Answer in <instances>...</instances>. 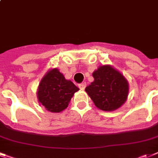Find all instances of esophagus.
<instances>
[{
	"mask_svg": "<svg viewBox=\"0 0 158 158\" xmlns=\"http://www.w3.org/2000/svg\"><path fill=\"white\" fill-rule=\"evenodd\" d=\"M79 89H81V90H84L86 88V83H81L79 84Z\"/></svg>",
	"mask_w": 158,
	"mask_h": 158,
	"instance_id": "1",
	"label": "esophagus"
}]
</instances>
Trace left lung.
Instances as JSON below:
<instances>
[{"instance_id":"1","label":"left lung","mask_w":158,"mask_h":158,"mask_svg":"<svg viewBox=\"0 0 158 158\" xmlns=\"http://www.w3.org/2000/svg\"><path fill=\"white\" fill-rule=\"evenodd\" d=\"M92 76L94 81L85 91L97 108L112 111L123 105L129 88L121 73L110 66H102L92 73Z\"/></svg>"}]
</instances>
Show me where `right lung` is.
<instances>
[{"label": "right lung", "instance_id": "right-lung-1", "mask_svg": "<svg viewBox=\"0 0 158 158\" xmlns=\"http://www.w3.org/2000/svg\"><path fill=\"white\" fill-rule=\"evenodd\" d=\"M79 88L70 80H66L57 69L46 74L38 88V100L47 110L58 113L67 108L69 102Z\"/></svg>", "mask_w": 158, "mask_h": 158}]
</instances>
